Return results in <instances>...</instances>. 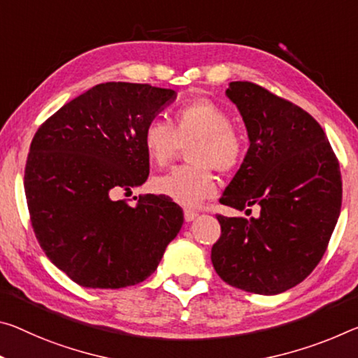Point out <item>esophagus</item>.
I'll return each mask as SVG.
<instances>
[{
  "label": "esophagus",
  "mask_w": 358,
  "mask_h": 358,
  "mask_svg": "<svg viewBox=\"0 0 358 358\" xmlns=\"http://www.w3.org/2000/svg\"><path fill=\"white\" fill-rule=\"evenodd\" d=\"M197 218V212H194V210H189V208H186L185 210V220L188 221H194Z\"/></svg>",
  "instance_id": "obj_1"
}]
</instances>
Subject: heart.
I'll use <instances>...</instances> for the list:
<instances>
[{
	"label": "heart",
	"instance_id": "obj_1",
	"mask_svg": "<svg viewBox=\"0 0 358 358\" xmlns=\"http://www.w3.org/2000/svg\"><path fill=\"white\" fill-rule=\"evenodd\" d=\"M141 145L151 164L164 167L186 148L189 166L152 180V191L183 207H197L215 192L212 169L229 172L245 150L242 134L231 124L229 113L208 99L175 108L167 122L151 119L141 132Z\"/></svg>",
	"mask_w": 358,
	"mask_h": 358
}]
</instances>
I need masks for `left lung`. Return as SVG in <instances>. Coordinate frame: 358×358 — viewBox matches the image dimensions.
<instances>
[{"instance_id": "8db88e82", "label": "left lung", "mask_w": 358, "mask_h": 358, "mask_svg": "<svg viewBox=\"0 0 358 358\" xmlns=\"http://www.w3.org/2000/svg\"><path fill=\"white\" fill-rule=\"evenodd\" d=\"M248 134V151L220 202L259 207L258 218L218 215L212 247L217 274L229 285L277 294L308 277L327 250L341 212L339 162L320 124L264 87L229 83Z\"/></svg>"}]
</instances>
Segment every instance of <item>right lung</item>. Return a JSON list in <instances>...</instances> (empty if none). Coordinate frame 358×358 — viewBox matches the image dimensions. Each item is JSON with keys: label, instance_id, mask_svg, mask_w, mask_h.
I'll return each instance as SVG.
<instances>
[{"label": "right lung", "instance_id": "obj_1", "mask_svg": "<svg viewBox=\"0 0 358 358\" xmlns=\"http://www.w3.org/2000/svg\"><path fill=\"white\" fill-rule=\"evenodd\" d=\"M177 99L172 89L105 83L68 101L33 137L25 196L39 245L73 282L122 288L143 282L183 224L166 196L116 201L150 175L146 122Z\"/></svg>", "mask_w": 358, "mask_h": 358}]
</instances>
